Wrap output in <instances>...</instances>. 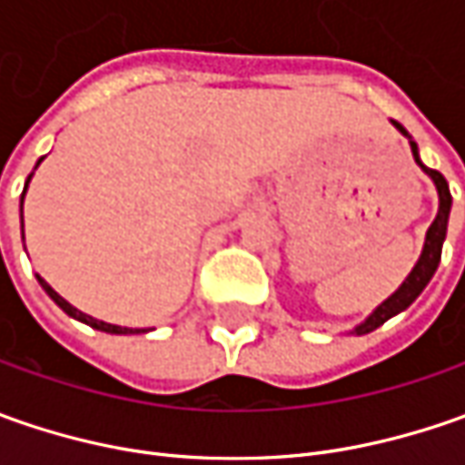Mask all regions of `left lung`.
Segmentation results:
<instances>
[{"mask_svg": "<svg viewBox=\"0 0 465 465\" xmlns=\"http://www.w3.org/2000/svg\"><path fill=\"white\" fill-rule=\"evenodd\" d=\"M393 126L401 132L403 136H409V132L403 129L401 124H396L393 121ZM409 144H411V154H414V160H417V165H420L432 181H435V186H438V196H440V209H438V217H435V223L430 224V230H427V241H424V251H421L420 261H417V266L411 269V274L406 277L401 287L393 292V295L385 300L383 305L378 308V311L372 312L370 318H367L362 326H357V333H370V331H375L378 326H383L388 318H393V315H399L401 311H406L417 297L421 295V290L427 287V282L432 279V274L438 272V263L440 256H442V241H445V232H448V217H450V204H453V196H450V188H448V181L442 178V173L432 168H424L420 160V153H417V142H411V136H409Z\"/></svg>", "mask_w": 465, "mask_h": 465, "instance_id": "left-lung-1", "label": "left lung"}]
</instances>
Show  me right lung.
Returning <instances> with one entry per match:
<instances>
[{
	"label": "right lung",
	"mask_w": 465,
	"mask_h": 465,
	"mask_svg": "<svg viewBox=\"0 0 465 465\" xmlns=\"http://www.w3.org/2000/svg\"><path fill=\"white\" fill-rule=\"evenodd\" d=\"M38 163H41V160H38ZM27 181H30V178H27ZM25 188H27V183H25ZM23 199H25V191H23ZM20 212H23V202H20ZM38 282H41V287H44L45 292H48V297H51V300H54V302H56V305H59V308H62L66 315L77 318V321L87 323V326H93V329L105 331V333H142V331H144V329H124V326H114V323H105V321H98V318H90V315H84V312L77 311V308H72V305H69V302H66L62 295H56V292H54V290L45 284L44 279L38 277Z\"/></svg>",
	"instance_id": "obj_1"
}]
</instances>
